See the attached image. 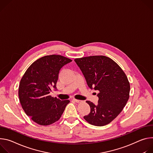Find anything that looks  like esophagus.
I'll return each instance as SVG.
<instances>
[{
	"mask_svg": "<svg viewBox=\"0 0 153 153\" xmlns=\"http://www.w3.org/2000/svg\"><path fill=\"white\" fill-rule=\"evenodd\" d=\"M74 101H75V102H76V103H80L81 102V100H76V99H74Z\"/></svg>",
	"mask_w": 153,
	"mask_h": 153,
	"instance_id": "esophagus-1",
	"label": "esophagus"
}]
</instances>
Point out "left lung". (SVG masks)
Here are the masks:
<instances>
[{"instance_id": "1", "label": "left lung", "mask_w": 153, "mask_h": 153, "mask_svg": "<svg viewBox=\"0 0 153 153\" xmlns=\"http://www.w3.org/2000/svg\"><path fill=\"white\" fill-rule=\"evenodd\" d=\"M74 61L88 86L100 92L97 105L86 101L91 112L84 118L95 126L109 124L122 111L129 99L130 85L126 74L115 61L105 56H91Z\"/></svg>"}]
</instances>
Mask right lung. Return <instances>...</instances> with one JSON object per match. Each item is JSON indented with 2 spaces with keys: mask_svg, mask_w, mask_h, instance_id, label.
I'll use <instances>...</instances> for the list:
<instances>
[{
  "mask_svg": "<svg viewBox=\"0 0 153 153\" xmlns=\"http://www.w3.org/2000/svg\"><path fill=\"white\" fill-rule=\"evenodd\" d=\"M72 61L61 55L43 56L34 62L23 75L19 86V98L25 114L35 123L52 124L61 117L69 100H61L49 95L56 82L61 68Z\"/></svg>",
  "mask_w": 153,
  "mask_h": 153,
  "instance_id": "right-lung-1",
  "label": "right lung"
}]
</instances>
